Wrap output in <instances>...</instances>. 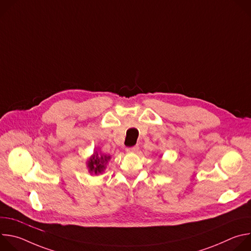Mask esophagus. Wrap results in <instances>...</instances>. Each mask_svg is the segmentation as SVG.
<instances>
[{"instance_id": "34e87169", "label": "esophagus", "mask_w": 251, "mask_h": 251, "mask_svg": "<svg viewBox=\"0 0 251 251\" xmlns=\"http://www.w3.org/2000/svg\"><path fill=\"white\" fill-rule=\"evenodd\" d=\"M138 150H139V146L136 145V146L127 148V149H126V152H127V153H136Z\"/></svg>"}]
</instances>
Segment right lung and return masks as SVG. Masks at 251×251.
<instances>
[{
	"label": "right lung",
	"instance_id": "1",
	"mask_svg": "<svg viewBox=\"0 0 251 251\" xmlns=\"http://www.w3.org/2000/svg\"><path fill=\"white\" fill-rule=\"evenodd\" d=\"M110 158H111L110 156L103 154L100 150L94 151L93 155L87 160V163H86L88 172L94 175L102 174L106 169V166L108 164Z\"/></svg>",
	"mask_w": 251,
	"mask_h": 251
}]
</instances>
